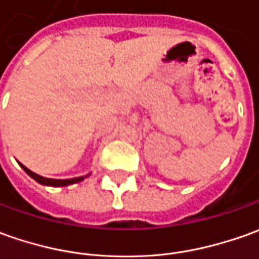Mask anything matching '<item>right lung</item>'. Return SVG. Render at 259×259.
Listing matches in <instances>:
<instances>
[{
	"label": "right lung",
	"mask_w": 259,
	"mask_h": 259,
	"mask_svg": "<svg viewBox=\"0 0 259 259\" xmlns=\"http://www.w3.org/2000/svg\"><path fill=\"white\" fill-rule=\"evenodd\" d=\"M19 166L24 168V171H25L29 177H32L33 180L38 181L39 184H44V186H51V187H65V186H69V184H75V183H79V181H82L83 179H86L88 176H82V177H75V179H68V180H56V179H47V177H42L39 174L33 173L31 171L29 168H26L24 164H21L19 163Z\"/></svg>",
	"instance_id": "1"
}]
</instances>
